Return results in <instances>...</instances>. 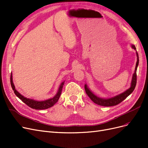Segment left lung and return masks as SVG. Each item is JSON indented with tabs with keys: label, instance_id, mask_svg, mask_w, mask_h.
I'll use <instances>...</instances> for the list:
<instances>
[{
	"label": "left lung",
	"instance_id": "left-lung-1",
	"mask_svg": "<svg viewBox=\"0 0 148 148\" xmlns=\"http://www.w3.org/2000/svg\"><path fill=\"white\" fill-rule=\"evenodd\" d=\"M131 47H132L134 49H135V50H136V47L134 45H132ZM136 57H137V61H136V63L135 71L132 75V81H131L130 88L127 90H125L124 92H122V93L116 95L114 97H110V98H102L96 96L93 92L90 90V88H88V86L86 85V84H85V90L86 93L89 96V97L92 102L96 103V104L101 106H104V107L114 106L118 105L119 103H121L122 101H123L125 99V98L132 93L133 91L134 90L136 84V69H137V67L139 63L138 54L136 51Z\"/></svg>",
	"mask_w": 148,
	"mask_h": 148
}]
</instances>
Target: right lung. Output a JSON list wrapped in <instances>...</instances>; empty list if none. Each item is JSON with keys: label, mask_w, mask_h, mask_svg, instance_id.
Wrapping results in <instances>:
<instances>
[{"label": "right lung", "mask_w": 148, "mask_h": 148, "mask_svg": "<svg viewBox=\"0 0 148 148\" xmlns=\"http://www.w3.org/2000/svg\"><path fill=\"white\" fill-rule=\"evenodd\" d=\"M10 82H11V85H12V89L14 91V92L16 95V96L18 97H19L22 101L25 103L26 105H27L32 108L36 109V110H45V109H47L52 107L54 104H56V103L57 102L60 97V95H61L63 86L64 84V81H63V82H62L61 84H60L58 91L56 95H55L52 98H50V99H46L45 101H36L32 99H29V98H27L24 96L21 95L15 88V86L13 82L12 74H11Z\"/></svg>", "instance_id": "right-lung-1"}]
</instances>
